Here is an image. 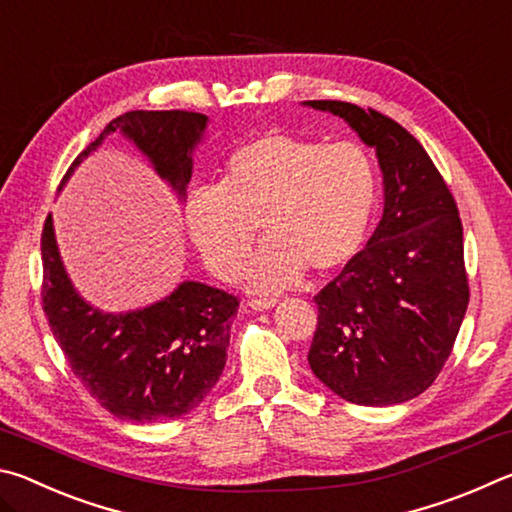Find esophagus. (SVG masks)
Wrapping results in <instances>:
<instances>
[{
  "label": "esophagus",
  "instance_id": "esophagus-1",
  "mask_svg": "<svg viewBox=\"0 0 512 512\" xmlns=\"http://www.w3.org/2000/svg\"><path fill=\"white\" fill-rule=\"evenodd\" d=\"M277 305L275 298H250L248 300V307L250 309H257V311H264V309H271Z\"/></svg>",
  "mask_w": 512,
  "mask_h": 512
}]
</instances>
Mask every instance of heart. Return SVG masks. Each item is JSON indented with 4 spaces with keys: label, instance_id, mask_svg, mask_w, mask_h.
I'll list each match as a JSON object with an SVG mask.
<instances>
[{
    "label": "heart",
    "instance_id": "obj_1",
    "mask_svg": "<svg viewBox=\"0 0 512 512\" xmlns=\"http://www.w3.org/2000/svg\"><path fill=\"white\" fill-rule=\"evenodd\" d=\"M377 201V173L354 142L320 144L271 131L228 155L216 185L189 192L185 221L207 268L235 280L257 239L266 244L246 280L257 291L296 284L305 268L329 275L363 248Z\"/></svg>",
    "mask_w": 512,
    "mask_h": 512
}]
</instances>
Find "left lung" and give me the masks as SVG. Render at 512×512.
Segmentation results:
<instances>
[{"label":"left lung","instance_id":"1","mask_svg":"<svg viewBox=\"0 0 512 512\" xmlns=\"http://www.w3.org/2000/svg\"><path fill=\"white\" fill-rule=\"evenodd\" d=\"M307 106L348 121L384 173V216L368 246L314 298L309 366L352 404L413 400L443 370L470 302L456 201L429 153L391 117L348 101Z\"/></svg>","mask_w":512,"mask_h":512}]
</instances>
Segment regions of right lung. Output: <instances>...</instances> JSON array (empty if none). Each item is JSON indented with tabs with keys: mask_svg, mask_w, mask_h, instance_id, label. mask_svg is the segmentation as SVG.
Wrapping results in <instances>:
<instances>
[{
	"mask_svg": "<svg viewBox=\"0 0 512 512\" xmlns=\"http://www.w3.org/2000/svg\"><path fill=\"white\" fill-rule=\"evenodd\" d=\"M207 117L187 110H131L112 119L103 133L67 169L110 133H124L149 155L155 171L180 196L192 178V149ZM42 248V309L69 368L94 400L119 420L146 424L176 420L212 391L230 345V318L239 300L223 289L183 282L155 305L103 314L90 307L63 268L54 225L47 216Z\"/></svg>",
	"mask_w": 512,
	"mask_h": 512,
	"instance_id": "add662e5",
	"label": "right lung"
}]
</instances>
